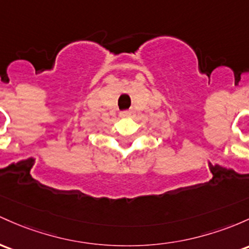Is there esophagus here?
Here are the masks:
<instances>
[{"label": "esophagus", "mask_w": 249, "mask_h": 249, "mask_svg": "<svg viewBox=\"0 0 249 249\" xmlns=\"http://www.w3.org/2000/svg\"><path fill=\"white\" fill-rule=\"evenodd\" d=\"M131 116H132V112H131V111H122V112H120V117H122V118H130Z\"/></svg>", "instance_id": "obj_1"}]
</instances>
